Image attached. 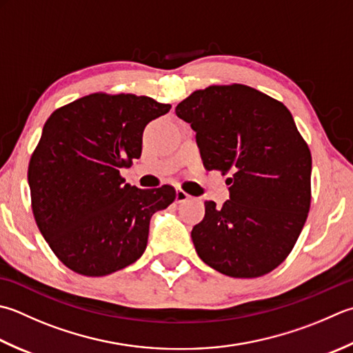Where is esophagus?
Wrapping results in <instances>:
<instances>
[{"mask_svg":"<svg viewBox=\"0 0 353 353\" xmlns=\"http://www.w3.org/2000/svg\"><path fill=\"white\" fill-rule=\"evenodd\" d=\"M188 200H191V196L188 194V192H185L183 190L176 191V202L177 203H185V202H188Z\"/></svg>","mask_w":353,"mask_h":353,"instance_id":"34e87169","label":"esophagus"}]
</instances>
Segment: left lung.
<instances>
[{
	"mask_svg": "<svg viewBox=\"0 0 353 353\" xmlns=\"http://www.w3.org/2000/svg\"><path fill=\"white\" fill-rule=\"evenodd\" d=\"M203 167L230 185L191 231L197 255L228 277L255 279L291 254L310 208L312 156L285 103L243 84L196 90L176 107Z\"/></svg>",
	"mask_w": 353,
	"mask_h": 353,
	"instance_id": "8db88e82",
	"label": "left lung"
}]
</instances>
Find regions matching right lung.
<instances>
[{
    "label": "right lung",
    "instance_id": "1",
    "mask_svg": "<svg viewBox=\"0 0 353 353\" xmlns=\"http://www.w3.org/2000/svg\"><path fill=\"white\" fill-rule=\"evenodd\" d=\"M170 103L92 93L54 110L27 170L32 211L53 254L73 272L102 277L141 257L150 219L176 199L171 185L141 190L121 170L142 153L147 123Z\"/></svg>",
    "mask_w": 353,
    "mask_h": 353
}]
</instances>
